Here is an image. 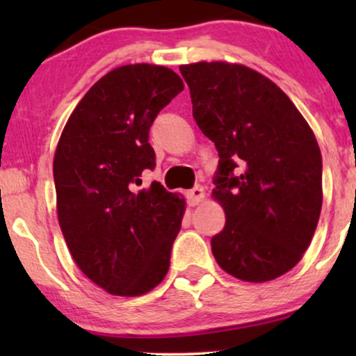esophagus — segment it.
Here are the masks:
<instances>
[{
    "label": "esophagus",
    "instance_id": "34e87169",
    "mask_svg": "<svg viewBox=\"0 0 356 356\" xmlns=\"http://www.w3.org/2000/svg\"><path fill=\"white\" fill-rule=\"evenodd\" d=\"M204 197H206V192H204L201 186H195L194 189L187 192V201H189L191 206H197L199 202L204 201Z\"/></svg>",
    "mask_w": 356,
    "mask_h": 356
}]
</instances>
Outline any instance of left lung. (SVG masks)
<instances>
[{"label":"left lung","mask_w":356,"mask_h":356,"mask_svg":"<svg viewBox=\"0 0 356 356\" xmlns=\"http://www.w3.org/2000/svg\"><path fill=\"white\" fill-rule=\"evenodd\" d=\"M192 115L219 154L212 197L226 226L211 239L220 268L248 283L276 280L308 249L320 219L321 152L275 81L227 61L179 67Z\"/></svg>","instance_id":"8db88e82"}]
</instances>
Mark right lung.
<instances>
[{
    "label": "right lung",
    "mask_w": 356,
    "mask_h": 356,
    "mask_svg": "<svg viewBox=\"0 0 356 356\" xmlns=\"http://www.w3.org/2000/svg\"><path fill=\"white\" fill-rule=\"evenodd\" d=\"M184 90L177 73L150 63L113 68L68 118L53 159L58 222L88 280L115 296H140L164 280L186 201L159 182L149 130Z\"/></svg>",
    "instance_id": "add662e5"
}]
</instances>
